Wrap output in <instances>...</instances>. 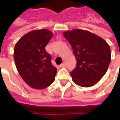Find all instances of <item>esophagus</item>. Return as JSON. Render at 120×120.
<instances>
[{
	"label": "esophagus",
	"mask_w": 120,
	"mask_h": 120,
	"mask_svg": "<svg viewBox=\"0 0 120 120\" xmlns=\"http://www.w3.org/2000/svg\"><path fill=\"white\" fill-rule=\"evenodd\" d=\"M66 67V64H65L64 62L60 64V67H62V68H64V67Z\"/></svg>",
	"instance_id": "obj_1"
}]
</instances>
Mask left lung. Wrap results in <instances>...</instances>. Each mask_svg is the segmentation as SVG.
Segmentation results:
<instances>
[{"mask_svg": "<svg viewBox=\"0 0 120 120\" xmlns=\"http://www.w3.org/2000/svg\"><path fill=\"white\" fill-rule=\"evenodd\" d=\"M64 37L71 44L76 58V67L70 73L73 81L89 87L96 84L106 73L111 60L108 43L87 30L75 29L66 31Z\"/></svg>", "mask_w": 120, "mask_h": 120, "instance_id": "left-lung-1", "label": "left lung"}]
</instances>
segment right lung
Here are the masks:
<instances>
[{
  "mask_svg": "<svg viewBox=\"0 0 120 120\" xmlns=\"http://www.w3.org/2000/svg\"><path fill=\"white\" fill-rule=\"evenodd\" d=\"M52 37L53 33L49 30H35L24 35L14 46L17 71L23 80L34 89L46 88L55 80L57 69L45 50Z\"/></svg>",
  "mask_w": 120,
  "mask_h": 120,
  "instance_id": "obj_1",
  "label": "right lung"
}]
</instances>
